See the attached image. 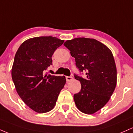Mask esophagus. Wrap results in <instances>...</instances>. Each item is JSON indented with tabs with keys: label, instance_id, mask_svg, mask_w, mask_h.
Returning <instances> with one entry per match:
<instances>
[{
	"label": "esophagus",
	"instance_id": "34e87169",
	"mask_svg": "<svg viewBox=\"0 0 133 133\" xmlns=\"http://www.w3.org/2000/svg\"><path fill=\"white\" fill-rule=\"evenodd\" d=\"M66 79L67 82H70L74 79V78L72 77H66Z\"/></svg>",
	"mask_w": 133,
	"mask_h": 133
}]
</instances>
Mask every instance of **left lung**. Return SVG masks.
<instances>
[{
	"label": "left lung",
	"instance_id": "left-lung-1",
	"mask_svg": "<svg viewBox=\"0 0 133 133\" xmlns=\"http://www.w3.org/2000/svg\"><path fill=\"white\" fill-rule=\"evenodd\" d=\"M64 45L70 51L80 71H86L85 78L74 75L82 85L74 96L76 106L85 114H94L108 102L116 88L117 69L112 53L95 39L74 38Z\"/></svg>",
	"mask_w": 133,
	"mask_h": 133
}]
</instances>
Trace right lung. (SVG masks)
Segmentation results:
<instances>
[{"label": "right lung", "mask_w": 133, "mask_h": 133, "mask_svg": "<svg viewBox=\"0 0 133 133\" xmlns=\"http://www.w3.org/2000/svg\"><path fill=\"white\" fill-rule=\"evenodd\" d=\"M63 42L52 36L28 39L15 55L11 71L15 88L23 102L38 113L48 112L54 108L66 83L65 76L43 73L52 65V55Z\"/></svg>", "instance_id": "add662e5"}]
</instances>
